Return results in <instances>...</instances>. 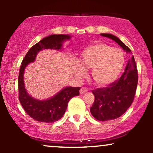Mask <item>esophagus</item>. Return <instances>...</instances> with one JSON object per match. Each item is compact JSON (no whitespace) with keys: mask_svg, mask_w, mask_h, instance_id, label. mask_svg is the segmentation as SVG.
I'll list each match as a JSON object with an SVG mask.
<instances>
[{"mask_svg":"<svg viewBox=\"0 0 153 153\" xmlns=\"http://www.w3.org/2000/svg\"><path fill=\"white\" fill-rule=\"evenodd\" d=\"M87 91H88V88H86L82 87V88H80V94H85V93H86Z\"/></svg>","mask_w":153,"mask_h":153,"instance_id":"34e87169","label":"esophagus"}]
</instances>
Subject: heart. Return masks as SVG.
Segmentation results:
<instances>
[{"label": "heart", "mask_w": 153, "mask_h": 153, "mask_svg": "<svg viewBox=\"0 0 153 153\" xmlns=\"http://www.w3.org/2000/svg\"><path fill=\"white\" fill-rule=\"evenodd\" d=\"M80 65L75 68L79 78L91 71V78L96 85L106 86L117 79L124 63V55L121 50L113 48L107 44L99 42L88 47L80 54Z\"/></svg>", "instance_id": "b5f03b06"}]
</instances>
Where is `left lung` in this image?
I'll return each instance as SVG.
<instances>
[{
    "instance_id": "8db88e82",
    "label": "left lung",
    "mask_w": 153,
    "mask_h": 153,
    "mask_svg": "<svg viewBox=\"0 0 153 153\" xmlns=\"http://www.w3.org/2000/svg\"><path fill=\"white\" fill-rule=\"evenodd\" d=\"M101 36L111 39L124 50L131 52L130 49L120 39L111 34H101ZM138 82L137 65L134 56L128 61L125 71L121 78L107 87L92 91L95 96L94 103L91 107V114L97 120L105 122L120 117L125 113L134 101Z\"/></svg>"
}]
</instances>
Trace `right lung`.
<instances>
[{"label":"right lung","mask_w":153,"mask_h":153,"mask_svg":"<svg viewBox=\"0 0 153 153\" xmlns=\"http://www.w3.org/2000/svg\"><path fill=\"white\" fill-rule=\"evenodd\" d=\"M70 39L71 36L67 34H52L47 36L31 47L22 62L19 75V101L28 115L38 122L52 123L62 118L70 100L80 94V88L65 87L53 97L39 101L26 92L24 83V70L28 64L34 62L39 51L45 49L60 50L63 42Z\"/></svg>","instance_id":"add662e5"}]
</instances>
